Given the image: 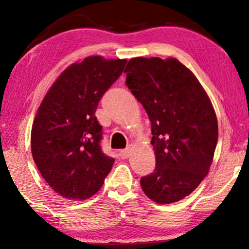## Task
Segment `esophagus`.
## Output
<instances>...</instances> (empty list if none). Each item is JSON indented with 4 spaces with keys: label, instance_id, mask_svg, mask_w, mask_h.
Returning a JSON list of instances; mask_svg holds the SVG:
<instances>
[{
    "label": "esophagus",
    "instance_id": "esophagus-1",
    "mask_svg": "<svg viewBox=\"0 0 249 249\" xmlns=\"http://www.w3.org/2000/svg\"><path fill=\"white\" fill-rule=\"evenodd\" d=\"M129 155H130V149H129V148L122 149V151H120L121 159H128Z\"/></svg>",
    "mask_w": 249,
    "mask_h": 249
}]
</instances>
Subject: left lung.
<instances>
[{"instance_id":"8db88e82","label":"left lung","mask_w":249,"mask_h":249,"mask_svg":"<svg viewBox=\"0 0 249 249\" xmlns=\"http://www.w3.org/2000/svg\"><path fill=\"white\" fill-rule=\"evenodd\" d=\"M127 85L152 124L156 166L141 179L158 204L178 202L209 173L217 142V120L202 85L188 68L170 57H134Z\"/></svg>"}]
</instances>
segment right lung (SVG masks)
Returning <instances> with one entry per match:
<instances>
[{"label": "right lung", "mask_w": 249, "mask_h": 249, "mask_svg": "<svg viewBox=\"0 0 249 249\" xmlns=\"http://www.w3.org/2000/svg\"><path fill=\"white\" fill-rule=\"evenodd\" d=\"M127 60L88 56L61 73L38 107L32 128V153L54 192L83 200L96 194L114 159L101 147L95 112L102 96L121 76Z\"/></svg>", "instance_id": "1"}]
</instances>
